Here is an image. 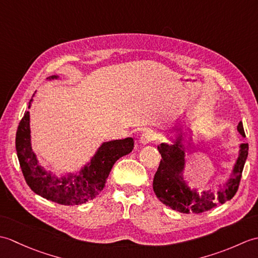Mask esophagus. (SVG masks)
I'll return each instance as SVG.
<instances>
[{
	"label": "esophagus",
	"instance_id": "1",
	"mask_svg": "<svg viewBox=\"0 0 258 258\" xmlns=\"http://www.w3.org/2000/svg\"><path fill=\"white\" fill-rule=\"evenodd\" d=\"M157 138H158V134L156 132H154V131H146V132H144L141 135L140 143L142 145H147V144L152 143V142L156 141Z\"/></svg>",
	"mask_w": 258,
	"mask_h": 258
}]
</instances>
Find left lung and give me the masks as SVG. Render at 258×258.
<instances>
[{"label": "left lung", "instance_id": "1", "mask_svg": "<svg viewBox=\"0 0 258 258\" xmlns=\"http://www.w3.org/2000/svg\"><path fill=\"white\" fill-rule=\"evenodd\" d=\"M238 133L245 138L243 123L237 125ZM174 136L168 138V143L157 146L162 160L153 180V189L163 204L179 213H203L212 210L217 204H224L236 194L246 158L248 155V144L238 145V155L226 180L218 183L216 194L210 190L200 193L191 188L184 178L186 155L193 144L194 131L189 127H176L172 131Z\"/></svg>", "mask_w": 258, "mask_h": 258}]
</instances>
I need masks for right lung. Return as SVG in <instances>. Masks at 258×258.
Segmentation results:
<instances>
[{
  "instance_id": "right-lung-1",
  "label": "right lung",
  "mask_w": 258,
  "mask_h": 258,
  "mask_svg": "<svg viewBox=\"0 0 258 258\" xmlns=\"http://www.w3.org/2000/svg\"><path fill=\"white\" fill-rule=\"evenodd\" d=\"M57 79L59 76L53 75L48 78V81ZM34 96L35 93L29 102V108ZM15 147L22 173L35 194L57 204L80 205L95 199L101 193L114 163L132 152L134 140L126 138L103 142L91 160L78 172H69L63 176H56L41 165L32 150L30 112L27 111L18 127Z\"/></svg>"
}]
</instances>
